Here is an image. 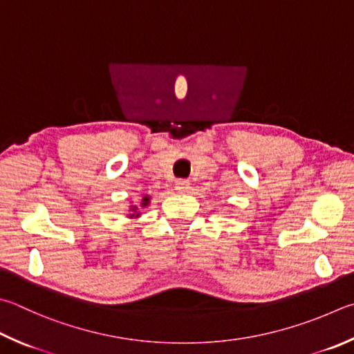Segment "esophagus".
Segmentation results:
<instances>
[{"mask_svg":"<svg viewBox=\"0 0 354 354\" xmlns=\"http://www.w3.org/2000/svg\"><path fill=\"white\" fill-rule=\"evenodd\" d=\"M175 189L178 194H185V192H189L190 184L189 181H185V179H179V181L175 183Z\"/></svg>","mask_w":354,"mask_h":354,"instance_id":"esophagus-1","label":"esophagus"}]
</instances>
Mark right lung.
Returning a JSON list of instances; mask_svg holds the SVG:
<instances>
[{
    "instance_id": "right-lung-1",
    "label": "right lung",
    "mask_w": 354,
    "mask_h": 354,
    "mask_svg": "<svg viewBox=\"0 0 354 354\" xmlns=\"http://www.w3.org/2000/svg\"><path fill=\"white\" fill-rule=\"evenodd\" d=\"M150 196L149 195H144L142 199H140V204L139 205H134L131 204L130 209H128V218H139L140 216V209H145L147 205L150 204Z\"/></svg>"
}]
</instances>
